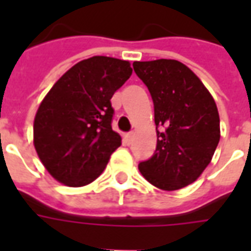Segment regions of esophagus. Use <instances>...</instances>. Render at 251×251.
Returning a JSON list of instances; mask_svg holds the SVG:
<instances>
[{
    "mask_svg": "<svg viewBox=\"0 0 251 251\" xmlns=\"http://www.w3.org/2000/svg\"><path fill=\"white\" fill-rule=\"evenodd\" d=\"M131 141H133V133H127V134L125 136L126 145H130Z\"/></svg>",
    "mask_w": 251,
    "mask_h": 251,
    "instance_id": "obj_1",
    "label": "esophagus"
}]
</instances>
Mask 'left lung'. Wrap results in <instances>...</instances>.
Segmentation results:
<instances>
[{
	"label": "left lung",
	"mask_w": 251,
	"mask_h": 251,
	"mask_svg": "<svg viewBox=\"0 0 251 251\" xmlns=\"http://www.w3.org/2000/svg\"><path fill=\"white\" fill-rule=\"evenodd\" d=\"M133 68L151 93L157 131L156 151L138 169L164 191L187 187L207 168L221 138L215 100L177 60L134 62Z\"/></svg>",
	"instance_id": "left-lung-1"
}]
</instances>
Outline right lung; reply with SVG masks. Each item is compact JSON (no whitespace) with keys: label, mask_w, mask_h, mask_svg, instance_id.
<instances>
[{"label":"right lung","mask_w":251,"mask_h":251,"mask_svg":"<svg viewBox=\"0 0 251 251\" xmlns=\"http://www.w3.org/2000/svg\"><path fill=\"white\" fill-rule=\"evenodd\" d=\"M131 72L126 60L93 56L71 67L43 99L33 122V144L57 181L83 187L103 172L121 145V136L111 129L110 99Z\"/></svg>","instance_id":"right-lung-1"}]
</instances>
